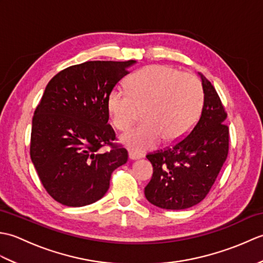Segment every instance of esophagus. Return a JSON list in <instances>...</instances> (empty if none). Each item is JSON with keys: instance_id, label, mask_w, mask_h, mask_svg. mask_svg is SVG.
<instances>
[{"instance_id": "obj_1", "label": "esophagus", "mask_w": 263, "mask_h": 263, "mask_svg": "<svg viewBox=\"0 0 263 263\" xmlns=\"http://www.w3.org/2000/svg\"><path fill=\"white\" fill-rule=\"evenodd\" d=\"M141 157H142V155H140V154H137V153H133V152H130V153H128V158H130L131 160L140 159Z\"/></svg>"}]
</instances>
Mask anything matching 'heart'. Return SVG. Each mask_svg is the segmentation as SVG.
<instances>
[{
  "label": "heart",
  "mask_w": 263,
  "mask_h": 263,
  "mask_svg": "<svg viewBox=\"0 0 263 263\" xmlns=\"http://www.w3.org/2000/svg\"><path fill=\"white\" fill-rule=\"evenodd\" d=\"M204 92L197 77L171 66L149 65L131 77L128 90L111 89L107 109L113 125L125 131L142 109L143 122L121 137L136 152L152 149L161 141H177L197 123L203 107Z\"/></svg>",
  "instance_id": "1"
}]
</instances>
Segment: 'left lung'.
Wrapping results in <instances>:
<instances>
[{"instance_id": "left-lung-1", "label": "left lung", "mask_w": 263, "mask_h": 263, "mask_svg": "<svg viewBox=\"0 0 263 263\" xmlns=\"http://www.w3.org/2000/svg\"><path fill=\"white\" fill-rule=\"evenodd\" d=\"M200 76L204 100L197 124L181 141L147 155L154 173L144 187V195L159 208L182 210L201 202L227 158V113L215 87Z\"/></svg>"}]
</instances>
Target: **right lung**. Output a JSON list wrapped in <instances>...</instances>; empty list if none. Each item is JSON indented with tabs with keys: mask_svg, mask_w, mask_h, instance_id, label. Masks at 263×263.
Wrapping results in <instances>:
<instances>
[{
	"mask_svg": "<svg viewBox=\"0 0 263 263\" xmlns=\"http://www.w3.org/2000/svg\"><path fill=\"white\" fill-rule=\"evenodd\" d=\"M136 61H88L62 70L48 82L32 117L30 158L43 186L68 206L102 199L111 173L127 161L114 143L107 97ZM109 145L108 152L102 148Z\"/></svg>",
	"mask_w": 263,
	"mask_h": 263,
	"instance_id": "add662e5",
	"label": "right lung"
}]
</instances>
